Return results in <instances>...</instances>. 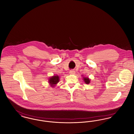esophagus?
<instances>
[{
	"label": "esophagus",
	"mask_w": 134,
	"mask_h": 134,
	"mask_svg": "<svg viewBox=\"0 0 134 134\" xmlns=\"http://www.w3.org/2000/svg\"><path fill=\"white\" fill-rule=\"evenodd\" d=\"M70 74H74L75 73V71L73 70H70V72H69Z\"/></svg>",
	"instance_id": "34e87169"
}]
</instances>
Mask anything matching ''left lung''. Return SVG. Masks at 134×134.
Returning a JSON list of instances; mask_svg holds the SVG:
<instances>
[{"label": "left lung", "mask_w": 134, "mask_h": 134, "mask_svg": "<svg viewBox=\"0 0 134 134\" xmlns=\"http://www.w3.org/2000/svg\"><path fill=\"white\" fill-rule=\"evenodd\" d=\"M84 79V82H85V83H86V84H89L90 83V80H89V78H83Z\"/></svg>", "instance_id": "1"}]
</instances>
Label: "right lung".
Here are the masks:
<instances>
[{"label": "right lung", "mask_w": 134, "mask_h": 134, "mask_svg": "<svg viewBox=\"0 0 134 134\" xmlns=\"http://www.w3.org/2000/svg\"><path fill=\"white\" fill-rule=\"evenodd\" d=\"M49 81L51 86H54L55 84L59 82V77L58 76H53L50 78Z\"/></svg>", "instance_id": "obj_1"}]
</instances>
